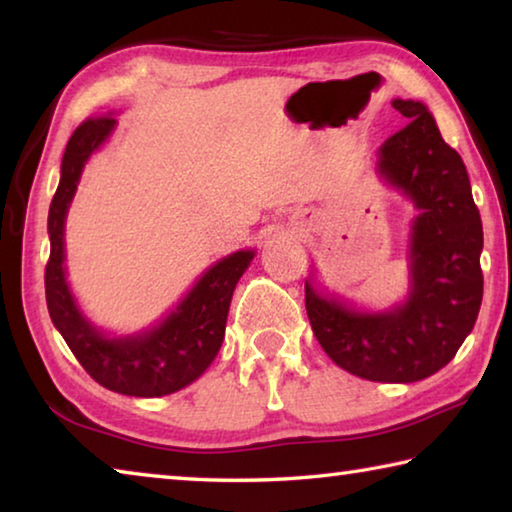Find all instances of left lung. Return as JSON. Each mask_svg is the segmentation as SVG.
Listing matches in <instances>:
<instances>
[{"mask_svg":"<svg viewBox=\"0 0 512 512\" xmlns=\"http://www.w3.org/2000/svg\"><path fill=\"white\" fill-rule=\"evenodd\" d=\"M411 121L381 144L377 171L418 207L409 244V298L388 311H359L305 282L320 348L361 379L411 384L461 348L481 309L483 228L467 169L420 101L395 99Z\"/></svg>","mask_w":512,"mask_h":512,"instance_id":"1","label":"left lung"}]
</instances>
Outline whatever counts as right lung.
<instances>
[{"label":"right lung","mask_w":512,"mask_h":512,"mask_svg":"<svg viewBox=\"0 0 512 512\" xmlns=\"http://www.w3.org/2000/svg\"><path fill=\"white\" fill-rule=\"evenodd\" d=\"M115 117H90L69 137L60 183L49 205L51 253L45 293L51 323L63 334L85 372L103 388L133 397H162L196 381L219 352L225 320L239 277L255 250H237L207 268L180 305L158 325L133 336L110 339L81 314L65 277V216L90 155L115 131Z\"/></svg>","instance_id":"1"}]
</instances>
